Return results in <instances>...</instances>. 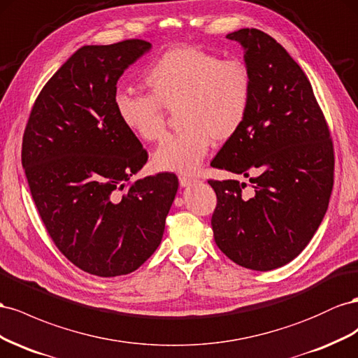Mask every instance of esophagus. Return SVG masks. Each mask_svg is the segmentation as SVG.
Returning <instances> with one entry per match:
<instances>
[{"mask_svg":"<svg viewBox=\"0 0 358 358\" xmlns=\"http://www.w3.org/2000/svg\"><path fill=\"white\" fill-rule=\"evenodd\" d=\"M180 185L182 186V187H187V186H192V185H195V182H198L199 180L198 178H195V177H187V176H180Z\"/></svg>","mask_w":358,"mask_h":358,"instance_id":"esophagus-1","label":"esophagus"}]
</instances>
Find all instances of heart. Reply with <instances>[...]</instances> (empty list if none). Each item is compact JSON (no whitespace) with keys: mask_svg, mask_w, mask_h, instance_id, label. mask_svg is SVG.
Returning <instances> with one entry per match:
<instances>
[{"mask_svg":"<svg viewBox=\"0 0 358 358\" xmlns=\"http://www.w3.org/2000/svg\"><path fill=\"white\" fill-rule=\"evenodd\" d=\"M148 94L120 91L117 117L131 135L156 142L166 134V110L177 112L180 131L152 156L160 171L190 173L207 156L211 141L227 142L246 121L253 76L246 61L222 58L196 46L166 50L144 76Z\"/></svg>","mask_w":358,"mask_h":358,"instance_id":"b5f03b06","label":"heart"}]
</instances>
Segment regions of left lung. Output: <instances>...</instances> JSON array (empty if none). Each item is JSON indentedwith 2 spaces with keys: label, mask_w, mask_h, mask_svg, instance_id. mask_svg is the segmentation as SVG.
<instances>
[{
  "label": "left lung",
  "mask_w": 358,
  "mask_h": 358,
  "mask_svg": "<svg viewBox=\"0 0 358 358\" xmlns=\"http://www.w3.org/2000/svg\"><path fill=\"white\" fill-rule=\"evenodd\" d=\"M227 38L246 50L253 93L246 121L211 166L238 173L249 185L208 180L217 196L211 227L229 259L268 271L299 257L324 219L333 189V141L308 76L282 45L257 28Z\"/></svg>",
  "instance_id": "obj_1"
}]
</instances>
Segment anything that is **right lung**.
<instances>
[{
	"instance_id": "add662e5",
	"label": "right lung",
	"mask_w": 358,
	"mask_h": 358,
	"mask_svg": "<svg viewBox=\"0 0 358 358\" xmlns=\"http://www.w3.org/2000/svg\"><path fill=\"white\" fill-rule=\"evenodd\" d=\"M150 48L130 38L78 49L40 91L24 131L22 166L49 237L100 278L155 253L178 189L171 172L130 181L148 152L114 106L120 76Z\"/></svg>"
}]
</instances>
